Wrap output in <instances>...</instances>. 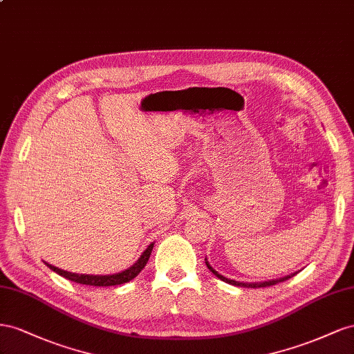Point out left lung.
Returning <instances> with one entry per match:
<instances>
[{"label": "left lung", "instance_id": "8db88e82", "mask_svg": "<svg viewBox=\"0 0 354 354\" xmlns=\"http://www.w3.org/2000/svg\"><path fill=\"white\" fill-rule=\"evenodd\" d=\"M206 266H207V268L214 272V274L218 277V279H221L222 281H225V283H230V285H234V286H241V288H267V286H272V285H277V283H280V281H285V280H289L290 277H294L295 274H290V276H286V277H281V279H277V280H270V281H261V283H241V281H236V280H231V279H227V277H224L222 274H219L218 271H215L214 268L210 267V264L209 262L206 261Z\"/></svg>", "mask_w": 354, "mask_h": 354}]
</instances>
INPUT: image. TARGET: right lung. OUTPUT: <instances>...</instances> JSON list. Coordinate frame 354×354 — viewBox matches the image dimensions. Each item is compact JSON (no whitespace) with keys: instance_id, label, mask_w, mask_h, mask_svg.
<instances>
[{"instance_id":"add662e5","label":"right lung","mask_w":354,"mask_h":354,"mask_svg":"<svg viewBox=\"0 0 354 354\" xmlns=\"http://www.w3.org/2000/svg\"><path fill=\"white\" fill-rule=\"evenodd\" d=\"M154 248V243H151L147 250L144 252L142 255H140V258L135 262V264L124 270L118 272V274H113V276H90V274H75V272H68L65 270H60L57 267H53L52 264H47L46 266L53 270L55 272H57L59 276H62L71 281H75V283H80V285H88V286H117V285H123V283H127V281H130L132 279H135L140 271H142V268L147 266V262L149 259V255H151V250H153Z\"/></svg>"}]
</instances>
